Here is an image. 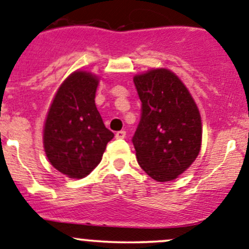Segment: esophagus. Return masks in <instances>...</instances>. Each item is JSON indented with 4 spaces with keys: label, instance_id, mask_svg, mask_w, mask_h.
<instances>
[{
    "label": "esophagus",
    "instance_id": "obj_1",
    "mask_svg": "<svg viewBox=\"0 0 249 249\" xmlns=\"http://www.w3.org/2000/svg\"><path fill=\"white\" fill-rule=\"evenodd\" d=\"M126 137V131L124 130H120V131L116 132V138H125Z\"/></svg>",
    "mask_w": 249,
    "mask_h": 249
}]
</instances>
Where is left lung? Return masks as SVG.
<instances>
[{
	"label": "left lung",
	"instance_id": "1",
	"mask_svg": "<svg viewBox=\"0 0 249 249\" xmlns=\"http://www.w3.org/2000/svg\"><path fill=\"white\" fill-rule=\"evenodd\" d=\"M142 101L141 120L132 137L137 161L156 181H171L197 159L201 120L186 86L168 69L136 75Z\"/></svg>",
	"mask_w": 249,
	"mask_h": 249
}]
</instances>
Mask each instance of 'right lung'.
Listing matches in <instances>:
<instances>
[{
  "label": "right lung",
  "instance_id": "obj_1",
  "mask_svg": "<svg viewBox=\"0 0 249 249\" xmlns=\"http://www.w3.org/2000/svg\"><path fill=\"white\" fill-rule=\"evenodd\" d=\"M99 78L75 71L57 90L44 126L50 163L67 177L82 179L100 163L114 133L105 126L95 106Z\"/></svg>",
  "mask_w": 249,
  "mask_h": 249
}]
</instances>
